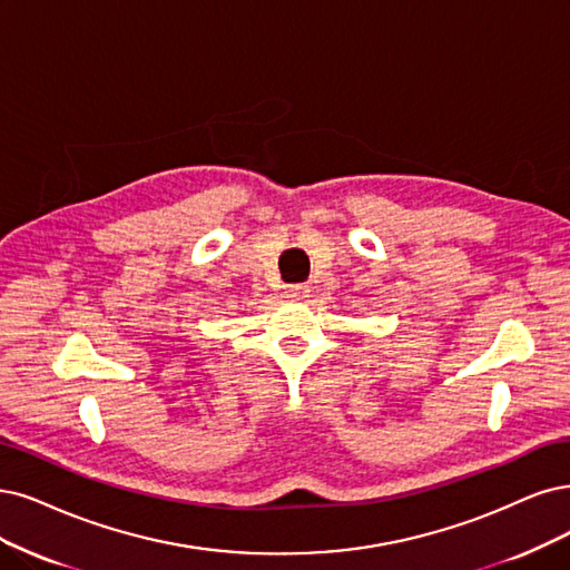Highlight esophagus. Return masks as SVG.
<instances>
[{"label": "esophagus", "mask_w": 570, "mask_h": 570, "mask_svg": "<svg viewBox=\"0 0 570 570\" xmlns=\"http://www.w3.org/2000/svg\"><path fill=\"white\" fill-rule=\"evenodd\" d=\"M286 293H288V296H293V298H305L307 293H309V288L305 284H293V286L286 288Z\"/></svg>", "instance_id": "obj_1"}]
</instances>
